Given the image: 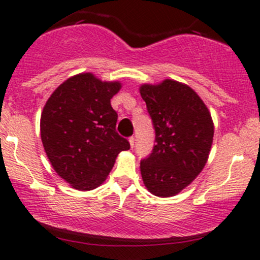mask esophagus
Here are the masks:
<instances>
[{"label": "esophagus", "mask_w": 260, "mask_h": 260, "mask_svg": "<svg viewBox=\"0 0 260 260\" xmlns=\"http://www.w3.org/2000/svg\"><path fill=\"white\" fill-rule=\"evenodd\" d=\"M128 141H129V145H131V147H132V148H133V147H135V137H133V136H132V137H129V140H128Z\"/></svg>", "instance_id": "obj_1"}]
</instances>
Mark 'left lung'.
I'll use <instances>...</instances> for the list:
<instances>
[{
	"label": "left lung",
	"instance_id": "left-lung-1",
	"mask_svg": "<svg viewBox=\"0 0 260 260\" xmlns=\"http://www.w3.org/2000/svg\"><path fill=\"white\" fill-rule=\"evenodd\" d=\"M154 128L151 153L141 161L149 192L170 198L190 185L208 161L214 124L200 96L179 81L166 79L140 89Z\"/></svg>",
	"mask_w": 260,
	"mask_h": 260
}]
</instances>
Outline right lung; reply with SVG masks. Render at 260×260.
Wrapping results in <instances>:
<instances>
[{
	"label": "right lung",
	"mask_w": 260,
	"mask_h": 260,
	"mask_svg": "<svg viewBox=\"0 0 260 260\" xmlns=\"http://www.w3.org/2000/svg\"><path fill=\"white\" fill-rule=\"evenodd\" d=\"M120 89L90 73L65 80L46 102L40 131L44 148L61 179L77 190L98 187L129 142L115 131L111 99Z\"/></svg>",
	"instance_id": "right-lung-1"
}]
</instances>
